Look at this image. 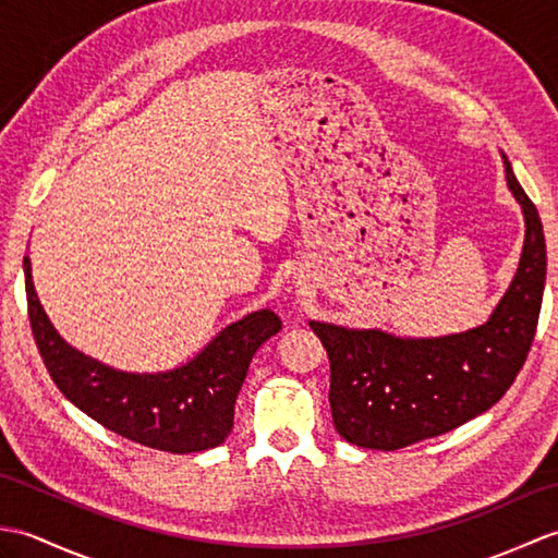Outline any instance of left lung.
Segmentation results:
<instances>
[{
	"instance_id": "1",
	"label": "left lung",
	"mask_w": 558,
	"mask_h": 558,
	"mask_svg": "<svg viewBox=\"0 0 558 558\" xmlns=\"http://www.w3.org/2000/svg\"><path fill=\"white\" fill-rule=\"evenodd\" d=\"M501 158L523 210L525 242L511 286L487 322L441 338L310 322L328 352L330 412L345 441L398 450L446 434L496 405L523 369L547 280V244L535 204Z\"/></svg>"
}]
</instances>
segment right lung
Instances as JSON below:
<instances>
[{
    "label": "right lung",
    "instance_id": "obj_1",
    "mask_svg": "<svg viewBox=\"0 0 558 558\" xmlns=\"http://www.w3.org/2000/svg\"><path fill=\"white\" fill-rule=\"evenodd\" d=\"M23 272L33 336L62 396L110 432L168 453H196L228 438L248 364L282 328L278 314L258 310L225 326L194 360L177 369L122 372L71 348L43 310L28 256H23Z\"/></svg>",
    "mask_w": 558,
    "mask_h": 558
}]
</instances>
